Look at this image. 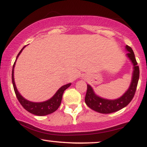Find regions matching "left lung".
Here are the masks:
<instances>
[{"label":"left lung","instance_id":"8db88e82","mask_svg":"<svg viewBox=\"0 0 147 147\" xmlns=\"http://www.w3.org/2000/svg\"><path fill=\"white\" fill-rule=\"evenodd\" d=\"M126 48L129 51L126 55L131 59V62L133 64V66H134L133 67L134 70L133 72L132 80H131L130 87L125 93L119 99L109 100V99H103L102 97H99V96L96 95L90 86L88 84L86 94L85 97V102L86 105L93 111L104 114L116 112L127 106L134 97L136 88H137L138 80H139L140 69L132 48L129 45H126Z\"/></svg>","mask_w":147,"mask_h":147}]
</instances>
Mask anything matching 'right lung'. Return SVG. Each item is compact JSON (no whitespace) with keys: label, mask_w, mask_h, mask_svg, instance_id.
Instances as JSON below:
<instances>
[{"label":"right lung","mask_w":147,"mask_h":147,"mask_svg":"<svg viewBox=\"0 0 147 147\" xmlns=\"http://www.w3.org/2000/svg\"><path fill=\"white\" fill-rule=\"evenodd\" d=\"M25 47V46L23 47V48L21 49V51L19 52V53L18 54L17 57H16V59H17L18 57L19 56V55L21 54L22 50H23V48H24ZM15 63H16V61L14 62V65H13L11 79H12V84L13 86H14L15 94H16L18 102H20V104H21L22 106L24 108L25 110L28 111V112L38 116L47 115L51 114L52 113L55 112V111H57V109H58V108L59 107L61 102L62 96H63L64 90H66V89L71 85V84H66V85H64L63 86L61 87L60 88L57 90V92L55 93V95H54L51 99H50L48 101H45V102H30V101L23 98V97L20 95V93L17 90V88H16V85H15L14 79V68L15 65Z\"/></svg>","instance_id":"right-lung-1"}]
</instances>
